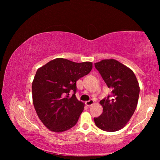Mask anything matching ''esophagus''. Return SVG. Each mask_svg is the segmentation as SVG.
<instances>
[{
	"label": "esophagus",
	"mask_w": 160,
	"mask_h": 160,
	"mask_svg": "<svg viewBox=\"0 0 160 160\" xmlns=\"http://www.w3.org/2000/svg\"><path fill=\"white\" fill-rule=\"evenodd\" d=\"M93 103H94L93 100H92V99H90V100H89V101H87V102H85V104H86L88 107H90V106H92V105L93 104Z\"/></svg>",
	"instance_id": "1"
}]
</instances>
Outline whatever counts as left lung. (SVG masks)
<instances>
[{"instance_id": "obj_1", "label": "left lung", "mask_w": 160, "mask_h": 160, "mask_svg": "<svg viewBox=\"0 0 160 160\" xmlns=\"http://www.w3.org/2000/svg\"><path fill=\"white\" fill-rule=\"evenodd\" d=\"M112 94L100 101L103 112L94 118L99 128L114 132L123 128L136 109L140 87L134 72L114 59H104L94 63Z\"/></svg>"}]
</instances>
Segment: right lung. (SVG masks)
Here are the masks:
<instances>
[{
    "instance_id": "1",
    "label": "right lung",
    "mask_w": 160,
    "mask_h": 160,
    "mask_svg": "<svg viewBox=\"0 0 160 160\" xmlns=\"http://www.w3.org/2000/svg\"><path fill=\"white\" fill-rule=\"evenodd\" d=\"M92 68L91 62L75 63L58 58L37 70L32 87L34 107L40 120L51 131H66L77 123L84 103L75 96L76 82Z\"/></svg>"
}]
</instances>
